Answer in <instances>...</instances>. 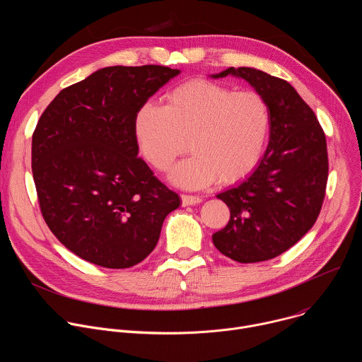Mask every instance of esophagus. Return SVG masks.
<instances>
[{"instance_id":"esophagus-1","label":"esophagus","mask_w":362,"mask_h":362,"mask_svg":"<svg viewBox=\"0 0 362 362\" xmlns=\"http://www.w3.org/2000/svg\"><path fill=\"white\" fill-rule=\"evenodd\" d=\"M182 204L183 206H190V204H197L202 202V197L200 196H196V194H182Z\"/></svg>"}]
</instances>
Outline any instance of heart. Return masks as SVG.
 Returning a JSON list of instances; mask_svg holds the SVG:
<instances>
[{"label":"heart","instance_id":"b5f03b06","mask_svg":"<svg viewBox=\"0 0 362 362\" xmlns=\"http://www.w3.org/2000/svg\"><path fill=\"white\" fill-rule=\"evenodd\" d=\"M269 127L271 112L262 94L203 78L176 86L165 106L146 103L134 116L140 153L156 170H168L189 143L193 154L170 173L173 183L187 189L247 176L262 158Z\"/></svg>","mask_w":362,"mask_h":362}]
</instances>
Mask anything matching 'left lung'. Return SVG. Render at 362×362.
<instances>
[{
    "label": "left lung",
    "instance_id": "8db88e82",
    "mask_svg": "<svg viewBox=\"0 0 362 362\" xmlns=\"http://www.w3.org/2000/svg\"><path fill=\"white\" fill-rule=\"evenodd\" d=\"M249 81L269 106V144L255 172L218 194L230 211L214 245L240 264L262 262L293 246L317 222L328 180L325 133L298 91L285 80L250 67L228 69Z\"/></svg>",
    "mask_w": 362,
    "mask_h": 362
}]
</instances>
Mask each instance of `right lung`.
Wrapping results in <instances>:
<instances>
[{"mask_svg":"<svg viewBox=\"0 0 362 362\" xmlns=\"http://www.w3.org/2000/svg\"><path fill=\"white\" fill-rule=\"evenodd\" d=\"M180 71L106 67L63 88L33 133L31 168L41 215L81 259L123 269L156 246L179 194L137 156L134 116Z\"/></svg>","mask_w":362,"mask_h":362,"instance_id":"obj_1","label":"right lung"}]
</instances>
